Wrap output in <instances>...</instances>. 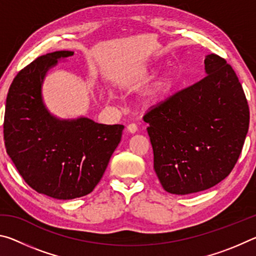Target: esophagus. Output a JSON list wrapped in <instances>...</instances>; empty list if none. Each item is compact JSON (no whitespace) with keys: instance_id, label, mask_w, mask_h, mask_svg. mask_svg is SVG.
<instances>
[{"instance_id":"esophagus-1","label":"esophagus","mask_w":256,"mask_h":256,"mask_svg":"<svg viewBox=\"0 0 256 256\" xmlns=\"http://www.w3.org/2000/svg\"><path fill=\"white\" fill-rule=\"evenodd\" d=\"M128 131L130 133H136L138 131V125L134 123H131L130 125H128Z\"/></svg>"}]
</instances>
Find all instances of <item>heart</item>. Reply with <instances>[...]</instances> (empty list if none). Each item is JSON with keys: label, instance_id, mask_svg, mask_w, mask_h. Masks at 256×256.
<instances>
[{"label": "heart", "instance_id": "1", "mask_svg": "<svg viewBox=\"0 0 256 256\" xmlns=\"http://www.w3.org/2000/svg\"><path fill=\"white\" fill-rule=\"evenodd\" d=\"M156 68H151L144 74V79L149 80L154 76ZM178 72L175 68H170L164 73L159 79L154 82V84L151 86L148 94H146V104L149 106H158L162 104L166 99L170 97L175 84L178 81Z\"/></svg>", "mask_w": 256, "mask_h": 256}]
</instances>
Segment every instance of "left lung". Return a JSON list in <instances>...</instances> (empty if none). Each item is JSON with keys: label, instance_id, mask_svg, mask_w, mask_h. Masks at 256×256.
<instances>
[{"label": "left lung", "instance_id": "8db88e82", "mask_svg": "<svg viewBox=\"0 0 256 256\" xmlns=\"http://www.w3.org/2000/svg\"><path fill=\"white\" fill-rule=\"evenodd\" d=\"M206 76L144 116L154 168L164 190L201 192L230 174L248 131L250 110L232 68L206 56Z\"/></svg>", "mask_w": 256, "mask_h": 256}]
</instances>
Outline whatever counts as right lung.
<instances>
[{"label":"right lung","mask_w":256,"mask_h":256,"mask_svg":"<svg viewBox=\"0 0 256 256\" xmlns=\"http://www.w3.org/2000/svg\"><path fill=\"white\" fill-rule=\"evenodd\" d=\"M71 50L40 56L24 68L8 89L4 114V144L26 183L58 200L84 196L102 180L124 125L92 120H58L42 102L47 71Z\"/></svg>","instance_id":"1"}]
</instances>
